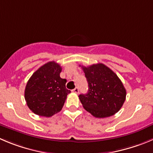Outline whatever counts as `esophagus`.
Wrapping results in <instances>:
<instances>
[{
  "mask_svg": "<svg viewBox=\"0 0 153 153\" xmlns=\"http://www.w3.org/2000/svg\"><path fill=\"white\" fill-rule=\"evenodd\" d=\"M72 92L75 93V94H78V92H79V89H78V88H75V89L72 90Z\"/></svg>",
  "mask_w": 153,
  "mask_h": 153,
  "instance_id": "obj_1",
  "label": "esophagus"
}]
</instances>
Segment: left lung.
Instances as JSON below:
<instances>
[{"label": "left lung", "instance_id": "left-lung-1", "mask_svg": "<svg viewBox=\"0 0 153 153\" xmlns=\"http://www.w3.org/2000/svg\"><path fill=\"white\" fill-rule=\"evenodd\" d=\"M81 68L88 81V91L78 97L85 110L100 118L115 115L126 98V90L121 80L102 63Z\"/></svg>", "mask_w": 153, "mask_h": 153}]
</instances>
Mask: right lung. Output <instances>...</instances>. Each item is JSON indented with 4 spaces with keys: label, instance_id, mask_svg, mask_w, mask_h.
Listing matches in <instances>:
<instances>
[{
    "label": "right lung",
    "instance_id": "1",
    "mask_svg": "<svg viewBox=\"0 0 153 153\" xmlns=\"http://www.w3.org/2000/svg\"><path fill=\"white\" fill-rule=\"evenodd\" d=\"M61 71L60 65L48 62L34 72L27 82L25 99L36 115L51 117L62 109L71 91L65 88L66 80L59 76Z\"/></svg>",
    "mask_w": 153,
    "mask_h": 153
}]
</instances>
